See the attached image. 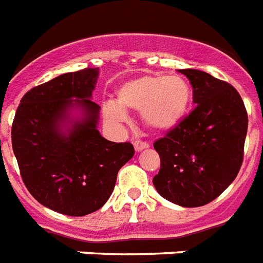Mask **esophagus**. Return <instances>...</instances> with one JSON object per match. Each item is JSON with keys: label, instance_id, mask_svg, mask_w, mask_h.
<instances>
[{"label": "esophagus", "instance_id": "esophagus-1", "mask_svg": "<svg viewBox=\"0 0 263 263\" xmlns=\"http://www.w3.org/2000/svg\"><path fill=\"white\" fill-rule=\"evenodd\" d=\"M134 149H136V152L146 151V149H149V144H147V142H141V141H136V142H134Z\"/></svg>", "mask_w": 263, "mask_h": 263}]
</instances>
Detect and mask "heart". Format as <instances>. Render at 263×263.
<instances>
[{
    "label": "heart",
    "instance_id": "obj_1",
    "mask_svg": "<svg viewBox=\"0 0 263 263\" xmlns=\"http://www.w3.org/2000/svg\"><path fill=\"white\" fill-rule=\"evenodd\" d=\"M192 99L190 83L179 75L145 73L123 82L117 102L103 106L105 119L112 126L127 122L126 110L141 112L142 122L155 132H169L185 118Z\"/></svg>",
    "mask_w": 263,
    "mask_h": 263
}]
</instances>
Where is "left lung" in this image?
<instances>
[{
    "mask_svg": "<svg viewBox=\"0 0 263 263\" xmlns=\"http://www.w3.org/2000/svg\"><path fill=\"white\" fill-rule=\"evenodd\" d=\"M194 87L195 110L155 142L161 168L153 185L181 207H200L233 183L243 161L247 112L238 91L195 68L179 69Z\"/></svg>",
    "mask_w": 263,
    "mask_h": 263,
    "instance_id": "obj_1",
    "label": "left lung"
}]
</instances>
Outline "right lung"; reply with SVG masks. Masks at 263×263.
<instances>
[{
	"label": "right lung",
	"instance_id": "add662e5",
	"mask_svg": "<svg viewBox=\"0 0 263 263\" xmlns=\"http://www.w3.org/2000/svg\"><path fill=\"white\" fill-rule=\"evenodd\" d=\"M99 68L53 78L24 95L12 126V146L30 195L44 207L84 216L103 207L118 171L134 156L130 142L106 140L92 102Z\"/></svg>",
	"mask_w": 263,
	"mask_h": 263
}]
</instances>
